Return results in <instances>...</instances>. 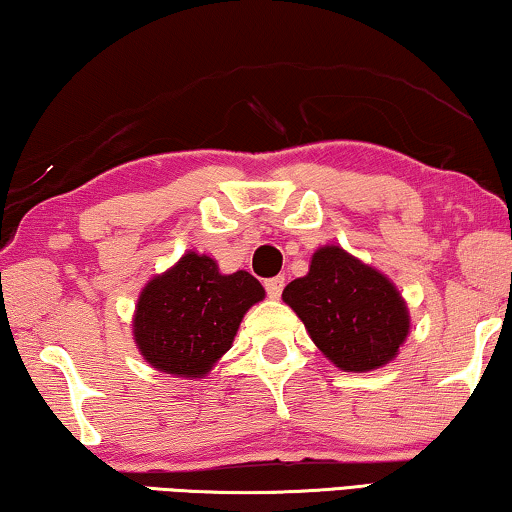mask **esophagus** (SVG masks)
Listing matches in <instances>:
<instances>
[{
    "label": "esophagus",
    "mask_w": 512,
    "mask_h": 512,
    "mask_svg": "<svg viewBox=\"0 0 512 512\" xmlns=\"http://www.w3.org/2000/svg\"><path fill=\"white\" fill-rule=\"evenodd\" d=\"M265 291H268L272 300H277L281 291H284V277H272V279L265 281Z\"/></svg>",
    "instance_id": "obj_1"
}]
</instances>
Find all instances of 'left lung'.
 Returning a JSON list of instances; mask_svg holds the SVG:
<instances>
[{
  "label": "left lung",
  "mask_w": 512,
  "mask_h": 512,
  "mask_svg": "<svg viewBox=\"0 0 512 512\" xmlns=\"http://www.w3.org/2000/svg\"><path fill=\"white\" fill-rule=\"evenodd\" d=\"M281 300L305 323L318 351L344 372L388 365L411 332L397 286L337 244L318 247L309 272L293 279Z\"/></svg>",
  "instance_id": "obj_1"
}]
</instances>
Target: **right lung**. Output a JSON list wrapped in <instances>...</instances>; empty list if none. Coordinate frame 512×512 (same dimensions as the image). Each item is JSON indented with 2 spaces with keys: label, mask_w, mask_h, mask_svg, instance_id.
Masks as SVG:
<instances>
[{
  "label": "right lung",
  "mask_w": 512,
  "mask_h": 512,
  "mask_svg": "<svg viewBox=\"0 0 512 512\" xmlns=\"http://www.w3.org/2000/svg\"><path fill=\"white\" fill-rule=\"evenodd\" d=\"M263 298L265 288L249 272L224 274L214 258L187 251L140 291L133 342L157 372L203 379L233 346L244 314Z\"/></svg>",
  "instance_id": "right-lung-1"
}]
</instances>
